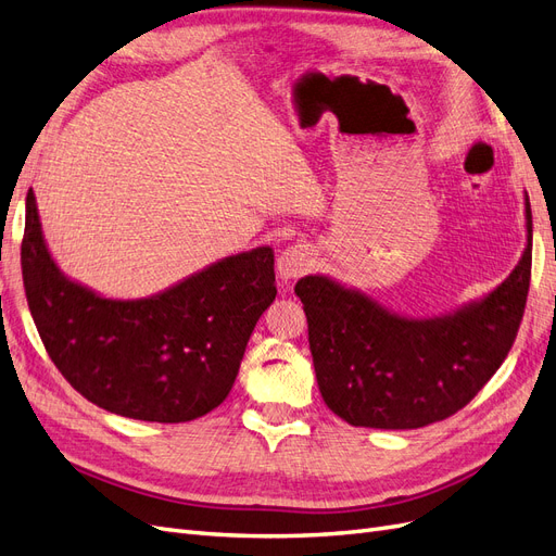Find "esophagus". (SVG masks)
<instances>
[{"label": "esophagus", "mask_w": 556, "mask_h": 556, "mask_svg": "<svg viewBox=\"0 0 556 556\" xmlns=\"http://www.w3.org/2000/svg\"><path fill=\"white\" fill-rule=\"evenodd\" d=\"M313 266V255L311 250L304 245H292L280 255L278 260V276L282 280H294L306 276Z\"/></svg>", "instance_id": "34e87169"}]
</instances>
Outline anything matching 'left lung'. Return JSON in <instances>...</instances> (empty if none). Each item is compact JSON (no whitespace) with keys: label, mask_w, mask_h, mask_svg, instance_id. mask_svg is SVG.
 <instances>
[{"label":"left lung","mask_w":556,"mask_h":556,"mask_svg":"<svg viewBox=\"0 0 556 556\" xmlns=\"http://www.w3.org/2000/svg\"><path fill=\"white\" fill-rule=\"evenodd\" d=\"M529 243L498 288L454 315L406 319L371 299L306 276L294 292L308 319L319 394L352 427L419 429L462 410L508 357L531 282Z\"/></svg>","instance_id":"8db88e82"}]
</instances>
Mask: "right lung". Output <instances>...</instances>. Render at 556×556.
Segmentation results:
<instances>
[{
    "label": "right lung",
    "instance_id": "right-lung-1",
    "mask_svg": "<svg viewBox=\"0 0 556 556\" xmlns=\"http://www.w3.org/2000/svg\"><path fill=\"white\" fill-rule=\"evenodd\" d=\"M21 264L29 313L64 380L94 406L143 422H190L220 406L276 299L271 248L227 257L150 299L97 296L50 260L31 190Z\"/></svg>",
    "mask_w": 556,
    "mask_h": 556
}]
</instances>
